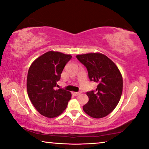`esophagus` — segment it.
I'll list each match as a JSON object with an SVG mask.
<instances>
[{
	"label": "esophagus",
	"instance_id": "esophagus-1",
	"mask_svg": "<svg viewBox=\"0 0 149 149\" xmlns=\"http://www.w3.org/2000/svg\"><path fill=\"white\" fill-rule=\"evenodd\" d=\"M72 94L74 96H78L81 94V92H72Z\"/></svg>",
	"mask_w": 149,
	"mask_h": 149
}]
</instances>
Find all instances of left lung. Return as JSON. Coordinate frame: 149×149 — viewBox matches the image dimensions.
<instances>
[{
    "mask_svg": "<svg viewBox=\"0 0 149 149\" xmlns=\"http://www.w3.org/2000/svg\"><path fill=\"white\" fill-rule=\"evenodd\" d=\"M77 58L86 67L91 81L98 83L96 91L86 93L88 102L83 111L93 118H103L115 109L120 99L122 74L114 62L100 52L78 54Z\"/></svg>",
    "mask_w": 149,
    "mask_h": 149,
    "instance_id": "left-lung-1",
    "label": "left lung"
}]
</instances>
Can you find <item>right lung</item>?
<instances>
[{
	"label": "right lung",
	"mask_w": 149,
	"mask_h": 149,
	"mask_svg": "<svg viewBox=\"0 0 149 149\" xmlns=\"http://www.w3.org/2000/svg\"><path fill=\"white\" fill-rule=\"evenodd\" d=\"M72 56L51 51L33 62L27 74L26 88L32 104L42 115L56 117L63 113L71 98V93L54 89L56 82Z\"/></svg>",
	"instance_id": "1"
}]
</instances>
